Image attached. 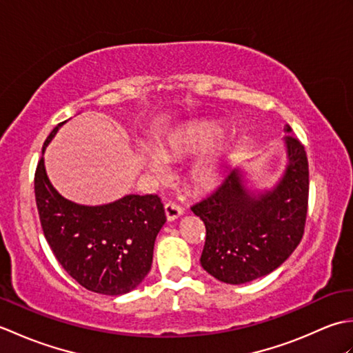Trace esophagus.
I'll return each instance as SVG.
<instances>
[{
	"label": "esophagus",
	"instance_id": "1",
	"mask_svg": "<svg viewBox=\"0 0 353 353\" xmlns=\"http://www.w3.org/2000/svg\"><path fill=\"white\" fill-rule=\"evenodd\" d=\"M182 215H183V209L179 205L171 203V201H170V203L165 205V216H167L168 221H174Z\"/></svg>",
	"mask_w": 353,
	"mask_h": 353
}]
</instances>
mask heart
<instances>
[{
  "label": "heart",
  "mask_w": 353,
  "mask_h": 353,
  "mask_svg": "<svg viewBox=\"0 0 353 353\" xmlns=\"http://www.w3.org/2000/svg\"><path fill=\"white\" fill-rule=\"evenodd\" d=\"M223 129L212 123H203L191 125L188 129L172 134L159 147V154L153 150H144L141 153V161L152 172L163 174L165 161H176L185 156L206 152L216 141L221 138ZM228 153V147L221 145L200 161L191 171V181L200 190H209L220 181L224 156Z\"/></svg>",
  "instance_id": "1"
}]
</instances>
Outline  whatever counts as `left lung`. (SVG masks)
Segmentation results:
<instances>
[{
  "label": "left lung",
  "mask_w": 353,
  "mask_h": 353,
  "mask_svg": "<svg viewBox=\"0 0 353 353\" xmlns=\"http://www.w3.org/2000/svg\"><path fill=\"white\" fill-rule=\"evenodd\" d=\"M285 168L267 190L238 167L208 199L192 206L206 226L200 264L224 283L241 285L281 267L301 243L308 209L310 176L305 148L285 124Z\"/></svg>",
  "instance_id": "8db88e82"
}]
</instances>
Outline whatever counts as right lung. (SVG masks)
<instances>
[{
    "mask_svg": "<svg viewBox=\"0 0 353 353\" xmlns=\"http://www.w3.org/2000/svg\"><path fill=\"white\" fill-rule=\"evenodd\" d=\"M66 123V121H65ZM61 123L43 142L34 174V196L45 239L65 272L89 291L106 296L130 292L153 262L156 236L167 221L157 196H127L104 205L65 199L50 182L43 153Z\"/></svg>",
    "mask_w": 353,
    "mask_h": 353,
    "instance_id": "add662e5",
    "label": "right lung"
}]
</instances>
